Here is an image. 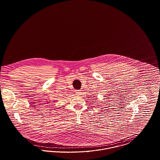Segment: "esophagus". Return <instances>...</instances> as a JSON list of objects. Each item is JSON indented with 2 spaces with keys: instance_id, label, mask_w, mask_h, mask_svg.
<instances>
[{
  "instance_id": "34e87169",
  "label": "esophagus",
  "mask_w": 160,
  "mask_h": 160,
  "mask_svg": "<svg viewBox=\"0 0 160 160\" xmlns=\"http://www.w3.org/2000/svg\"><path fill=\"white\" fill-rule=\"evenodd\" d=\"M75 92H75L76 94L77 95H80L81 93H82V92H81V91H80V90H76Z\"/></svg>"
}]
</instances>
